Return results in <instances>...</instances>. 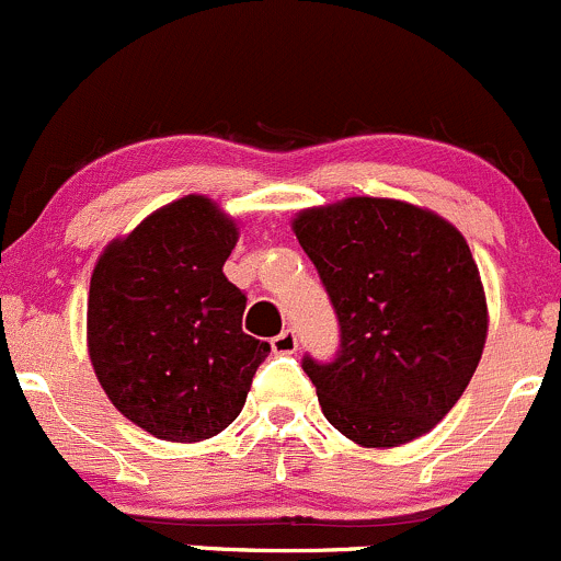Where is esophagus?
<instances>
[{
	"label": "esophagus",
	"instance_id": "34e87169",
	"mask_svg": "<svg viewBox=\"0 0 561 561\" xmlns=\"http://www.w3.org/2000/svg\"><path fill=\"white\" fill-rule=\"evenodd\" d=\"M270 345H273L275 354H294L297 351V334H294V329H283L278 337L270 340Z\"/></svg>",
	"mask_w": 561,
	"mask_h": 561
}]
</instances>
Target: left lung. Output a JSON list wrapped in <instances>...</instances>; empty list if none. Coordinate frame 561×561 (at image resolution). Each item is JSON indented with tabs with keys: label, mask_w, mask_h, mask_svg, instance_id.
I'll use <instances>...</instances> for the list:
<instances>
[{
	"label": "left lung",
	"mask_w": 561,
	"mask_h": 561,
	"mask_svg": "<svg viewBox=\"0 0 561 561\" xmlns=\"http://www.w3.org/2000/svg\"><path fill=\"white\" fill-rule=\"evenodd\" d=\"M291 229L340 321L337 359L302 362L329 424L365 448L435 430L470 383L489 332L481 273L459 229L383 196L308 207Z\"/></svg>",
	"instance_id": "obj_1"
}]
</instances>
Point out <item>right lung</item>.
<instances>
[{
	"instance_id": "right-lung-1",
	"label": "right lung",
	"mask_w": 561,
	"mask_h": 561,
	"mask_svg": "<svg viewBox=\"0 0 561 561\" xmlns=\"http://www.w3.org/2000/svg\"><path fill=\"white\" fill-rule=\"evenodd\" d=\"M240 227L188 194L107 242L91 273L85 340L107 400L170 443H199L240 415L270 345L242 332L245 294L224 275Z\"/></svg>"
}]
</instances>
